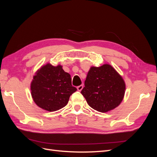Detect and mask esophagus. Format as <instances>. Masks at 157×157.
<instances>
[{
  "label": "esophagus",
  "mask_w": 157,
  "mask_h": 157,
  "mask_svg": "<svg viewBox=\"0 0 157 157\" xmlns=\"http://www.w3.org/2000/svg\"><path fill=\"white\" fill-rule=\"evenodd\" d=\"M82 88H83V85H80V86H78V87H77V90H78V91H81V90H82Z\"/></svg>",
  "instance_id": "34e87169"
}]
</instances>
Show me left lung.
Masks as SVG:
<instances>
[{
  "label": "left lung",
  "instance_id": "obj_1",
  "mask_svg": "<svg viewBox=\"0 0 157 157\" xmlns=\"http://www.w3.org/2000/svg\"><path fill=\"white\" fill-rule=\"evenodd\" d=\"M81 94L88 105L99 112L106 113L120 105L124 98L126 84L111 65L90 69Z\"/></svg>",
  "mask_w": 157,
  "mask_h": 157
}]
</instances>
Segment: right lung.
<instances>
[{
    "label": "right lung",
    "instance_id": "1",
    "mask_svg": "<svg viewBox=\"0 0 157 157\" xmlns=\"http://www.w3.org/2000/svg\"><path fill=\"white\" fill-rule=\"evenodd\" d=\"M31 90L38 106L46 111H56L67 105L77 88L72 86L71 75L65 72L62 66L47 63L33 77Z\"/></svg>",
    "mask_w": 157,
    "mask_h": 157
}]
</instances>
